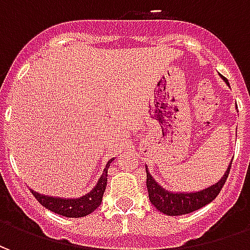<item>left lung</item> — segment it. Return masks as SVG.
Listing matches in <instances>:
<instances>
[{"instance_id": "obj_1", "label": "left lung", "mask_w": 250, "mask_h": 250, "mask_svg": "<svg viewBox=\"0 0 250 250\" xmlns=\"http://www.w3.org/2000/svg\"><path fill=\"white\" fill-rule=\"evenodd\" d=\"M231 162H233V159H231ZM231 162L229 163L225 174L222 175V178L217 184L211 185V186L204 188V190L194 191V193H173V191H168L166 188H163L161 185H158L157 181L152 178L151 174L148 173V170L146 167V185L147 191H148V198L151 201V204L161 213L166 215H182L195 211V210L201 209L205 205L210 204L218 195L221 188L225 185L226 179H228V175H229V171H230L231 167Z\"/></svg>"}]
</instances>
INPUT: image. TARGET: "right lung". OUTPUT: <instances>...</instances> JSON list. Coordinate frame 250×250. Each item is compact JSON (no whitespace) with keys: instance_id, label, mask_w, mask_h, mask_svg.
Listing matches in <instances>:
<instances>
[{"instance_id":"add662e5","label":"right lung","mask_w":250,"mask_h":250,"mask_svg":"<svg viewBox=\"0 0 250 250\" xmlns=\"http://www.w3.org/2000/svg\"><path fill=\"white\" fill-rule=\"evenodd\" d=\"M112 161L114 159L108 161L96 186L83 197H79V198H59V197H51V195H42V194L36 193L33 190H30V191L44 208L56 213V214L69 217V218L85 217V215L91 214L93 210H96L99 205L102 204L104 190L107 186V171H108L109 163Z\"/></svg>"}]
</instances>
